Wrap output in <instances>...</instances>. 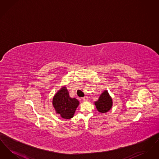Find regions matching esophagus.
<instances>
[{
	"mask_svg": "<svg viewBox=\"0 0 159 159\" xmlns=\"http://www.w3.org/2000/svg\"><path fill=\"white\" fill-rule=\"evenodd\" d=\"M82 99H83V101H87L88 99V97L87 96H85V97H84L82 98Z\"/></svg>",
	"mask_w": 159,
	"mask_h": 159,
	"instance_id": "esophagus-1",
	"label": "esophagus"
}]
</instances>
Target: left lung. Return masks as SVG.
Wrapping results in <instances>:
<instances>
[{"label":"left lung","mask_w":159,"mask_h":159,"mask_svg":"<svg viewBox=\"0 0 159 159\" xmlns=\"http://www.w3.org/2000/svg\"><path fill=\"white\" fill-rule=\"evenodd\" d=\"M95 105L99 112L104 113L108 111L113 106V101L107 91H104L100 95L98 101L95 102Z\"/></svg>","instance_id":"8db88e82"}]
</instances>
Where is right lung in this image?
Masks as SVG:
<instances>
[{"instance_id":"right-lung-1","label":"right lung","mask_w":159,"mask_h":159,"mask_svg":"<svg viewBox=\"0 0 159 159\" xmlns=\"http://www.w3.org/2000/svg\"><path fill=\"white\" fill-rule=\"evenodd\" d=\"M52 104L56 113L59 114L62 118L68 119L73 117L79 101L70 97L67 89L63 86L54 95Z\"/></svg>"}]
</instances>
